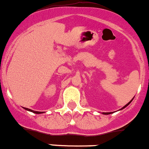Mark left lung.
I'll return each mask as SVG.
<instances>
[{
	"label": "left lung",
	"instance_id": "8db88e82",
	"mask_svg": "<svg viewBox=\"0 0 149 149\" xmlns=\"http://www.w3.org/2000/svg\"><path fill=\"white\" fill-rule=\"evenodd\" d=\"M132 100H133V98H132V100H131V101H129V103H128V104H126V105H125V106H124V107H122V108H121V109H120V110H121V109H124V108H125V107H127V106H128V105H129V104H130V103H131V102H132ZM112 112H103V114H104V115H109V114H112Z\"/></svg>",
	"mask_w": 149,
	"mask_h": 149
}]
</instances>
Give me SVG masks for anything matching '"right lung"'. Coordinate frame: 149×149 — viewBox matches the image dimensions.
<instances>
[{"mask_svg":"<svg viewBox=\"0 0 149 149\" xmlns=\"http://www.w3.org/2000/svg\"><path fill=\"white\" fill-rule=\"evenodd\" d=\"M23 108H24V109H26V110L30 111V112H34V113H36V114H40V113H43L42 112H37V111H34V110H31V109H28V108H25V107H23Z\"/></svg>","mask_w":149,"mask_h":149,"instance_id":"add662e5","label":"right lung"}]
</instances>
